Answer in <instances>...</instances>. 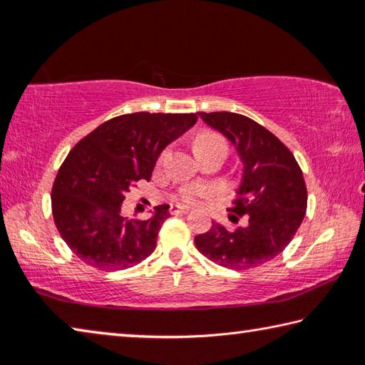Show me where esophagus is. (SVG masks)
<instances>
[{
    "label": "esophagus",
    "instance_id": "obj_1",
    "mask_svg": "<svg viewBox=\"0 0 365 365\" xmlns=\"http://www.w3.org/2000/svg\"><path fill=\"white\" fill-rule=\"evenodd\" d=\"M190 211L188 207H185V206H172L170 209H169V212L172 214V215H177V214H187Z\"/></svg>",
    "mask_w": 365,
    "mask_h": 365
}]
</instances>
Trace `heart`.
<instances>
[{
	"mask_svg": "<svg viewBox=\"0 0 365 365\" xmlns=\"http://www.w3.org/2000/svg\"><path fill=\"white\" fill-rule=\"evenodd\" d=\"M212 146H224L225 148V140L215 132H201L195 140V151L206 150V148H212ZM209 195H212V188L190 187V188H185L182 193L178 195V201L185 202V205H195L200 197H205Z\"/></svg>",
	"mask_w": 365,
	"mask_h": 365,
	"instance_id": "heart-1",
	"label": "heart"
}]
</instances>
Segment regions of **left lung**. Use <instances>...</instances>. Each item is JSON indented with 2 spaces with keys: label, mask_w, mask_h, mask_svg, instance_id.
I'll use <instances>...</instances> for the list:
<instances>
[{
  "label": "left lung",
  "mask_w": 365,
  "mask_h": 365,
  "mask_svg": "<svg viewBox=\"0 0 365 365\" xmlns=\"http://www.w3.org/2000/svg\"><path fill=\"white\" fill-rule=\"evenodd\" d=\"M200 115L242 158V185L228 211L232 222L246 217L248 224L230 232L212 222L195 237L196 250L222 267L250 270L279 256L298 232L307 209L304 177L293 153L261 123L227 110Z\"/></svg>",
  "instance_id": "left-lung-1"
}]
</instances>
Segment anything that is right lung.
Wrapping results in <instances>:
<instances>
[{
    "mask_svg": "<svg viewBox=\"0 0 365 365\" xmlns=\"http://www.w3.org/2000/svg\"><path fill=\"white\" fill-rule=\"evenodd\" d=\"M196 120V113L123 114L72 148L54 178L51 211L59 235L80 261L115 272L151 255L169 206H158L148 220H128L122 201L135 183L150 182L159 154Z\"/></svg>",
    "mask_w": 365,
    "mask_h": 365,
    "instance_id": "obj_1",
    "label": "right lung"
}]
</instances>
